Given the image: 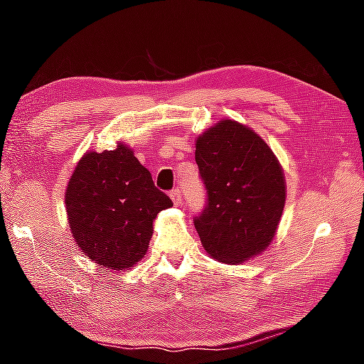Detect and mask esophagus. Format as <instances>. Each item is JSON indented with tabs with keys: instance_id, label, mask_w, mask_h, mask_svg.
Segmentation results:
<instances>
[{
	"instance_id": "1",
	"label": "esophagus",
	"mask_w": 364,
	"mask_h": 364,
	"mask_svg": "<svg viewBox=\"0 0 364 364\" xmlns=\"http://www.w3.org/2000/svg\"><path fill=\"white\" fill-rule=\"evenodd\" d=\"M170 197H171V200L175 202V205H178L181 202V191L178 189V188H175V189H171L170 191Z\"/></svg>"
}]
</instances>
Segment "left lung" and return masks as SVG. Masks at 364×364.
<instances>
[{
	"label": "left lung",
	"mask_w": 364,
	"mask_h": 364,
	"mask_svg": "<svg viewBox=\"0 0 364 364\" xmlns=\"http://www.w3.org/2000/svg\"><path fill=\"white\" fill-rule=\"evenodd\" d=\"M196 164L207 200L194 226L208 254L237 264L267 249L286 202L284 173L268 144L223 120L197 139Z\"/></svg>",
	"instance_id": "1"
}]
</instances>
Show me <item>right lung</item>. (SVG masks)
Returning a JSON list of instances; mask_svg holds the SVG:
<instances>
[{"label":"right lung","instance_id":"right-lung-1","mask_svg":"<svg viewBox=\"0 0 364 364\" xmlns=\"http://www.w3.org/2000/svg\"><path fill=\"white\" fill-rule=\"evenodd\" d=\"M171 205L123 144L114 151L86 152L65 193L73 239L91 260L110 269L130 268L144 257L152 220Z\"/></svg>","mask_w":364,"mask_h":364}]
</instances>
